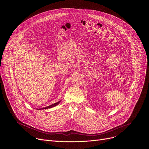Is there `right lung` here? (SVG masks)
Wrapping results in <instances>:
<instances>
[{
	"instance_id": "add662e5",
	"label": "right lung",
	"mask_w": 149,
	"mask_h": 149,
	"mask_svg": "<svg viewBox=\"0 0 149 149\" xmlns=\"http://www.w3.org/2000/svg\"><path fill=\"white\" fill-rule=\"evenodd\" d=\"M59 102H60V101H58V102H56V103H54V104H52V105H49V106H48V107H45V108H42V109H40L42 110V109H51V108H52V107H55V106L57 105Z\"/></svg>"
}]
</instances>
